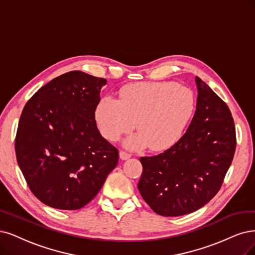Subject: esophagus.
Returning a JSON list of instances; mask_svg holds the SVG:
<instances>
[{"label": "esophagus", "instance_id": "1", "mask_svg": "<svg viewBox=\"0 0 255 255\" xmlns=\"http://www.w3.org/2000/svg\"><path fill=\"white\" fill-rule=\"evenodd\" d=\"M120 157H121V159H123V161H126V159L131 157V154H129L125 151H120Z\"/></svg>", "mask_w": 255, "mask_h": 255}]
</instances>
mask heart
Returning <instances> with one entry per match:
<instances>
[{"mask_svg": "<svg viewBox=\"0 0 255 255\" xmlns=\"http://www.w3.org/2000/svg\"><path fill=\"white\" fill-rule=\"evenodd\" d=\"M195 108L192 91L174 83H137L123 88L120 100L104 97L94 117L103 136L116 142L134 127L138 132L125 139L131 150L149 146L164 151L183 135Z\"/></svg>", "mask_w": 255, "mask_h": 255, "instance_id": "b5f03b06", "label": "heart"}]
</instances>
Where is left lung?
Segmentation results:
<instances>
[{
	"instance_id": "obj_1",
	"label": "left lung",
	"mask_w": 255,
	"mask_h": 255,
	"mask_svg": "<svg viewBox=\"0 0 255 255\" xmlns=\"http://www.w3.org/2000/svg\"><path fill=\"white\" fill-rule=\"evenodd\" d=\"M194 117L186 133L163 153L140 157L137 188L155 213L180 216L202 208L219 192L237 146L226 103L199 77Z\"/></svg>"
}]
</instances>
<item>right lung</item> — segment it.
Here are the masks:
<instances>
[{"label":"right lung","mask_w":255,"mask_h":255,"mask_svg":"<svg viewBox=\"0 0 255 255\" xmlns=\"http://www.w3.org/2000/svg\"><path fill=\"white\" fill-rule=\"evenodd\" d=\"M107 81L74 70L51 80L26 103L15 155L31 192L55 209L77 210L96 196L119 161L97 127Z\"/></svg>","instance_id":"right-lung-1"}]
</instances>
